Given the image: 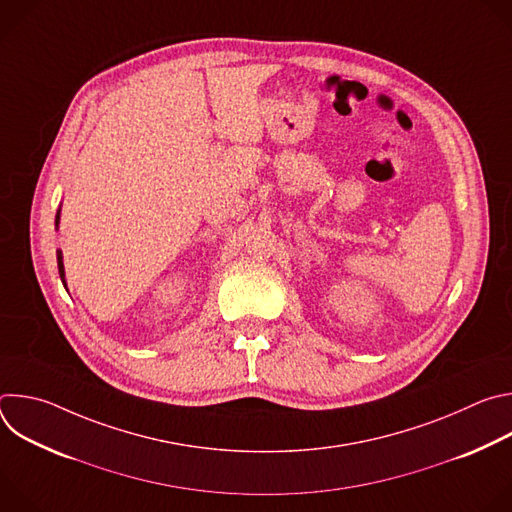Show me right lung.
Segmentation results:
<instances>
[{
    "label": "right lung",
    "instance_id": "1",
    "mask_svg": "<svg viewBox=\"0 0 512 512\" xmlns=\"http://www.w3.org/2000/svg\"><path fill=\"white\" fill-rule=\"evenodd\" d=\"M58 223H60V208L56 210V229H58ZM56 261H58V273H60V279H62V283H64V287H66V277H64V263H62V251H60V249L56 251Z\"/></svg>",
    "mask_w": 512,
    "mask_h": 512
}]
</instances>
